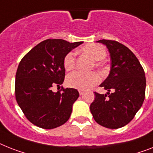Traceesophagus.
Instances as JSON below:
<instances>
[{
  "label": "esophagus",
  "instance_id": "34e87169",
  "mask_svg": "<svg viewBox=\"0 0 153 153\" xmlns=\"http://www.w3.org/2000/svg\"><path fill=\"white\" fill-rule=\"evenodd\" d=\"M79 94H80V95H82L83 93H84V91H83L82 89H79Z\"/></svg>",
  "mask_w": 153,
  "mask_h": 153
}]
</instances>
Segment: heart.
I'll list each match as a JSON object with an SVG mask.
<instances>
[{
  "label": "heart",
  "instance_id": "heart-1",
  "mask_svg": "<svg viewBox=\"0 0 153 153\" xmlns=\"http://www.w3.org/2000/svg\"><path fill=\"white\" fill-rule=\"evenodd\" d=\"M82 51L87 53L92 59L96 60L95 66L101 65L100 60L106 57L107 51L104 45L100 44H89L82 48ZM75 53L71 51L64 57L63 65L67 71H70L75 68ZM100 78L96 72H82L74 71L67 77V84L69 87L79 89H86L99 82Z\"/></svg>",
  "mask_w": 153,
  "mask_h": 153
}]
</instances>
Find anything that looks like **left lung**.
<instances>
[{"mask_svg":"<svg viewBox=\"0 0 153 153\" xmlns=\"http://www.w3.org/2000/svg\"><path fill=\"white\" fill-rule=\"evenodd\" d=\"M111 56L110 74L100 87L105 95L94 92L95 100L90 105L94 120L109 129L126 126L141 108L145 97V71L136 56L126 46L114 40H99Z\"/></svg>","mask_w":153,"mask_h":153,"instance_id":"8db88e82","label":"left lung"}]
</instances>
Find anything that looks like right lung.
<instances>
[{
	"label": "right lung",
	"instance_id": "right-lung-1",
	"mask_svg": "<svg viewBox=\"0 0 153 153\" xmlns=\"http://www.w3.org/2000/svg\"><path fill=\"white\" fill-rule=\"evenodd\" d=\"M82 42L70 43L63 39H46L33 47L19 62L16 74L15 95L27 120L43 129H53L69 120L78 90L63 86L65 78L64 57Z\"/></svg>",
	"mask_w": 153,
	"mask_h": 153
}]
</instances>
